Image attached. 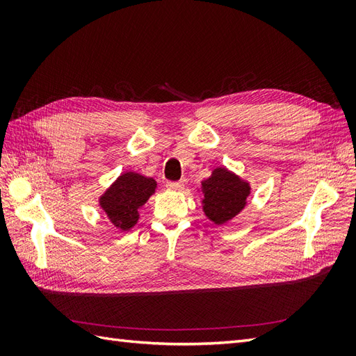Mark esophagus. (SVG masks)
<instances>
[{
    "mask_svg": "<svg viewBox=\"0 0 356 356\" xmlns=\"http://www.w3.org/2000/svg\"><path fill=\"white\" fill-rule=\"evenodd\" d=\"M166 187L172 191H179L184 188V184H182L181 181H169V182H166Z\"/></svg>",
    "mask_w": 356,
    "mask_h": 356,
    "instance_id": "1",
    "label": "esophagus"
}]
</instances>
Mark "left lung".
Here are the masks:
<instances>
[{"instance_id": "obj_1", "label": "left lung", "mask_w": 356, "mask_h": 356, "mask_svg": "<svg viewBox=\"0 0 356 356\" xmlns=\"http://www.w3.org/2000/svg\"><path fill=\"white\" fill-rule=\"evenodd\" d=\"M251 187L225 168L213 169L202 182L203 211L215 224H224L236 217L246 204Z\"/></svg>"}]
</instances>
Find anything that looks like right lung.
<instances>
[{
    "mask_svg": "<svg viewBox=\"0 0 356 356\" xmlns=\"http://www.w3.org/2000/svg\"><path fill=\"white\" fill-rule=\"evenodd\" d=\"M156 186L153 178L143 177L136 172H126L104 193L99 204L115 227L129 230L136 224L139 208L153 195Z\"/></svg>",
    "mask_w": 356,
    "mask_h": 356,
    "instance_id": "add662e5",
    "label": "right lung"
}]
</instances>
